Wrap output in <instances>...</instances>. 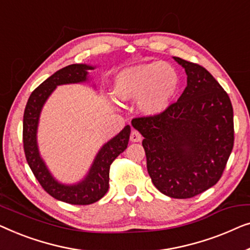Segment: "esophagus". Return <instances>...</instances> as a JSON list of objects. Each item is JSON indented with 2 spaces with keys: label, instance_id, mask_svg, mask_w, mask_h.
I'll return each instance as SVG.
<instances>
[{
  "label": "esophagus",
  "instance_id": "1",
  "mask_svg": "<svg viewBox=\"0 0 250 250\" xmlns=\"http://www.w3.org/2000/svg\"><path fill=\"white\" fill-rule=\"evenodd\" d=\"M142 139H143L142 135H140L138 131H136V130H132L131 135H130V140H131L132 143H138Z\"/></svg>",
  "mask_w": 250,
  "mask_h": 250
}]
</instances>
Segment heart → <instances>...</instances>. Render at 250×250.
<instances>
[{"label":"heart","mask_w":250,"mask_h":250,"mask_svg":"<svg viewBox=\"0 0 250 250\" xmlns=\"http://www.w3.org/2000/svg\"><path fill=\"white\" fill-rule=\"evenodd\" d=\"M181 88L178 70L163 61L139 63L114 77L113 93L122 102L137 101L143 114L155 117L171 106Z\"/></svg>","instance_id":"1"}]
</instances>
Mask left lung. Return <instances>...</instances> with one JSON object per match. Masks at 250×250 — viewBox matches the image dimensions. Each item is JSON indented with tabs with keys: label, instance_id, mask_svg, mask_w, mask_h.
<instances>
[{
	"label": "left lung",
	"instance_id": "1",
	"mask_svg": "<svg viewBox=\"0 0 250 250\" xmlns=\"http://www.w3.org/2000/svg\"><path fill=\"white\" fill-rule=\"evenodd\" d=\"M187 87L164 113L133 119L144 137L147 171L162 194L191 198L220 180L233 148V108L205 68L173 56Z\"/></svg>",
	"mask_w": 250,
	"mask_h": 250
}]
</instances>
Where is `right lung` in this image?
I'll return each mask as SVG.
<instances>
[{
	"label": "right lung",
	"instance_id": "add662e5",
	"mask_svg": "<svg viewBox=\"0 0 250 250\" xmlns=\"http://www.w3.org/2000/svg\"><path fill=\"white\" fill-rule=\"evenodd\" d=\"M95 68V65L78 63L60 69L31 93L23 113V149L29 167L45 191L55 199L72 205H88L106 194L110 165L128 146L131 128L126 125L117 136L105 143L97 152L85 177L76 184L68 185L54 178L41 156L37 143L38 124L43 106L56 87L89 83V70Z\"/></svg>",
	"mask_w": 250,
	"mask_h": 250
}]
</instances>
